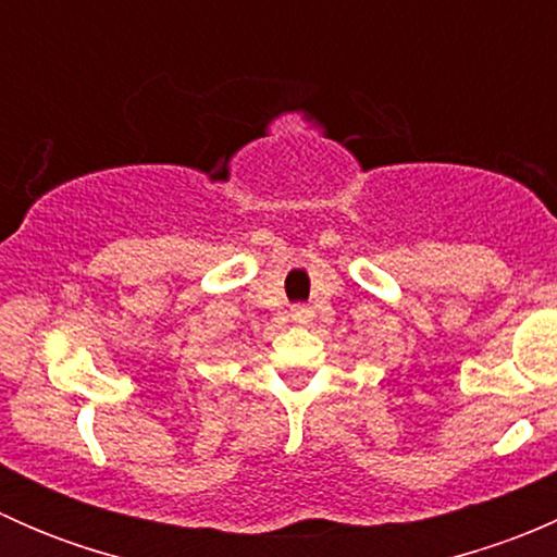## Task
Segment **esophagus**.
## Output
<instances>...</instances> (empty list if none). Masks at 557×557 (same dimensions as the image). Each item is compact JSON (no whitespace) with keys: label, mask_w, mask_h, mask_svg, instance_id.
<instances>
[{"label":"esophagus","mask_w":557,"mask_h":557,"mask_svg":"<svg viewBox=\"0 0 557 557\" xmlns=\"http://www.w3.org/2000/svg\"><path fill=\"white\" fill-rule=\"evenodd\" d=\"M290 320L299 325H307L312 320V310L307 305H294L290 307Z\"/></svg>","instance_id":"34e87169"}]
</instances>
